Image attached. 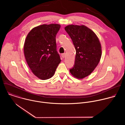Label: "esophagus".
<instances>
[{"mask_svg":"<svg viewBox=\"0 0 125 125\" xmlns=\"http://www.w3.org/2000/svg\"><path fill=\"white\" fill-rule=\"evenodd\" d=\"M61 56H62V57L63 58H64L65 57H66V53H62V54H61Z\"/></svg>","mask_w":125,"mask_h":125,"instance_id":"1","label":"esophagus"}]
</instances>
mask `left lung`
Returning <instances> with one entry per match:
<instances>
[{"instance_id":"8db88e82","label":"left lung","mask_w":125,"mask_h":125,"mask_svg":"<svg viewBox=\"0 0 125 125\" xmlns=\"http://www.w3.org/2000/svg\"><path fill=\"white\" fill-rule=\"evenodd\" d=\"M65 30L76 51L75 64L70 72L79 79L84 78L93 72L100 61L102 51L99 39L92 30L84 25H70Z\"/></svg>"}]
</instances>
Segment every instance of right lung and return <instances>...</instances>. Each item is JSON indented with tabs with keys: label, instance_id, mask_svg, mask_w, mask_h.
<instances>
[{
	"label": "right lung",
	"instance_id": "right-lung-1",
	"mask_svg": "<svg viewBox=\"0 0 125 125\" xmlns=\"http://www.w3.org/2000/svg\"><path fill=\"white\" fill-rule=\"evenodd\" d=\"M60 27L56 24L39 26L26 37L24 51L27 63L33 74L41 80L51 78L61 62L56 42Z\"/></svg>",
	"mask_w": 125,
	"mask_h": 125
}]
</instances>
